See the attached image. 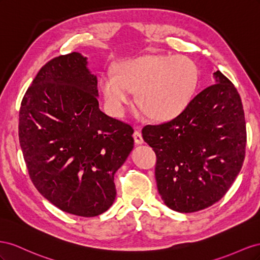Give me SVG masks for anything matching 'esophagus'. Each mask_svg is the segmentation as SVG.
Wrapping results in <instances>:
<instances>
[{"label": "esophagus", "mask_w": 260, "mask_h": 260, "mask_svg": "<svg viewBox=\"0 0 260 260\" xmlns=\"http://www.w3.org/2000/svg\"><path fill=\"white\" fill-rule=\"evenodd\" d=\"M133 136H134V140H135V143L137 145L144 144V139H143V136H142V133H140L139 129H136L134 132V134H133Z\"/></svg>", "instance_id": "34e87169"}]
</instances>
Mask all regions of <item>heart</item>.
I'll return each mask as SVG.
<instances>
[{
	"mask_svg": "<svg viewBox=\"0 0 260 260\" xmlns=\"http://www.w3.org/2000/svg\"><path fill=\"white\" fill-rule=\"evenodd\" d=\"M198 84L197 65L183 55L146 56L118 65L116 76L101 78L109 107L120 113L137 91L139 110L151 120L168 121L186 109Z\"/></svg>",
	"mask_w": 260,
	"mask_h": 260,
	"instance_id": "heart-1",
	"label": "heart"
}]
</instances>
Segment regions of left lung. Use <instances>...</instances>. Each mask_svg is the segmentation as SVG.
I'll return each instance as SVG.
<instances>
[{
	"mask_svg": "<svg viewBox=\"0 0 260 260\" xmlns=\"http://www.w3.org/2000/svg\"><path fill=\"white\" fill-rule=\"evenodd\" d=\"M214 77L217 84L195 95L173 120L142 131L157 155L159 194L179 212H195L219 202L245 158L246 123L240 93L220 71Z\"/></svg>",
	"mask_w": 260,
	"mask_h": 260,
	"instance_id": "1",
	"label": "left lung"
}]
</instances>
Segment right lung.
<instances>
[{"mask_svg": "<svg viewBox=\"0 0 260 260\" xmlns=\"http://www.w3.org/2000/svg\"><path fill=\"white\" fill-rule=\"evenodd\" d=\"M97 77L77 52L44 64L19 110L18 136L35 187L58 209L95 217L112 206L114 174L134 148L132 126L99 109Z\"/></svg>", "mask_w": 260, "mask_h": 260, "instance_id": "add662e5", "label": "right lung"}]
</instances>
